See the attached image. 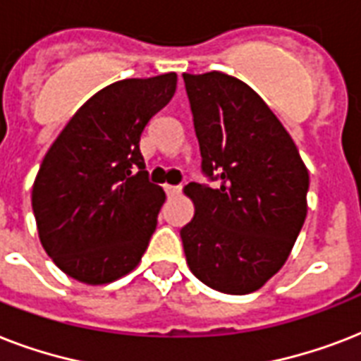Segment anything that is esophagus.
Listing matches in <instances>:
<instances>
[{
    "label": "esophagus",
    "mask_w": 361,
    "mask_h": 361,
    "mask_svg": "<svg viewBox=\"0 0 361 361\" xmlns=\"http://www.w3.org/2000/svg\"><path fill=\"white\" fill-rule=\"evenodd\" d=\"M164 191L169 197H178L181 192V185H164Z\"/></svg>",
    "instance_id": "1"
}]
</instances>
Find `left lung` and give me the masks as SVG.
I'll return each instance as SVG.
<instances>
[{
    "mask_svg": "<svg viewBox=\"0 0 361 361\" xmlns=\"http://www.w3.org/2000/svg\"><path fill=\"white\" fill-rule=\"evenodd\" d=\"M202 172L195 217L180 231L189 269L225 294H249L286 262L307 215L309 172L257 92L234 76L183 73Z\"/></svg>",
    "mask_w": 361,
    "mask_h": 361,
    "instance_id": "8db88e82",
    "label": "left lung"
}]
</instances>
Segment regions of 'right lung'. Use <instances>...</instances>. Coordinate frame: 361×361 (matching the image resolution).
Segmentation results:
<instances>
[{
	"instance_id": "add662e5",
	"label": "right lung",
	"mask_w": 361,
	"mask_h": 361,
	"mask_svg": "<svg viewBox=\"0 0 361 361\" xmlns=\"http://www.w3.org/2000/svg\"><path fill=\"white\" fill-rule=\"evenodd\" d=\"M176 73L127 78L87 99L37 172L39 240L63 274L106 285L138 266L164 191L147 181L140 135L174 97Z\"/></svg>"
}]
</instances>
